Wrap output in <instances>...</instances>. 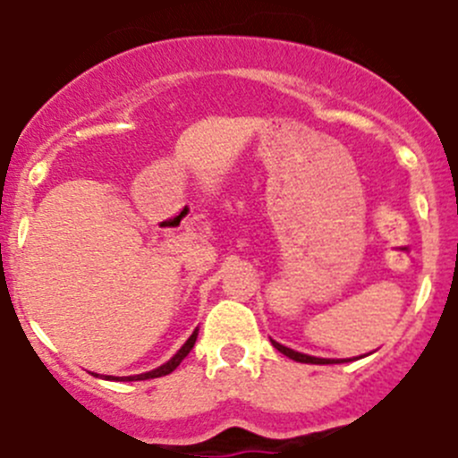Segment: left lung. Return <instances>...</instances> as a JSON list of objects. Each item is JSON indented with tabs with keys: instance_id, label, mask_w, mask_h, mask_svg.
<instances>
[{
	"instance_id": "obj_1",
	"label": "left lung",
	"mask_w": 458,
	"mask_h": 458,
	"mask_svg": "<svg viewBox=\"0 0 458 458\" xmlns=\"http://www.w3.org/2000/svg\"><path fill=\"white\" fill-rule=\"evenodd\" d=\"M273 347L277 349L279 353H284V356H288L291 360H295V362H309V365H328V362H333V360H327V358H313V356H306V353L293 352V349L284 347V344H279V342H275V340H273Z\"/></svg>"
}]
</instances>
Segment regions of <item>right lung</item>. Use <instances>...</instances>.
<instances>
[{
	"label": "right lung",
	"instance_id": "right-lung-1",
	"mask_svg": "<svg viewBox=\"0 0 458 458\" xmlns=\"http://www.w3.org/2000/svg\"><path fill=\"white\" fill-rule=\"evenodd\" d=\"M194 342H197V331H194L192 335L188 337V342H185L183 347L179 349V353H176V356L172 358V360H167L165 365H161V367H158V369H154V371H148V374H140V376H130V378H125V380H149V378H161V376H167V374H172V371H174L176 367L181 365V360H183V358L188 356L190 352H192Z\"/></svg>",
	"mask_w": 458,
	"mask_h": 458
}]
</instances>
